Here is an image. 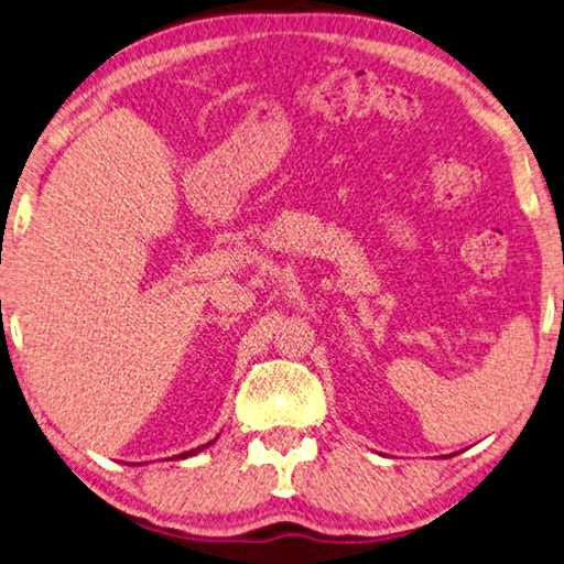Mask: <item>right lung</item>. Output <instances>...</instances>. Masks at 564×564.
<instances>
[{
    "instance_id": "obj_1",
    "label": "right lung",
    "mask_w": 564,
    "mask_h": 564,
    "mask_svg": "<svg viewBox=\"0 0 564 564\" xmlns=\"http://www.w3.org/2000/svg\"><path fill=\"white\" fill-rule=\"evenodd\" d=\"M214 442H217V438H212V442H207V444H202V446H197V448H192V452H184V454H180V456H175V458H187V456H194V454H199L202 448H207V446H212Z\"/></svg>"
}]
</instances>
